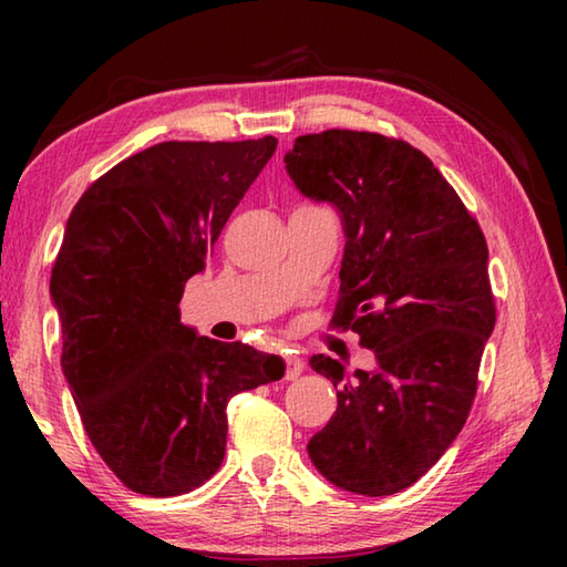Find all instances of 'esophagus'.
<instances>
[{
	"label": "esophagus",
	"mask_w": 567,
	"mask_h": 567,
	"mask_svg": "<svg viewBox=\"0 0 567 567\" xmlns=\"http://www.w3.org/2000/svg\"><path fill=\"white\" fill-rule=\"evenodd\" d=\"M285 365H287V370H285V378H287V380H297L299 375H302V370H305L302 358L290 353V351L285 353Z\"/></svg>",
	"instance_id": "esophagus-1"
}]
</instances>
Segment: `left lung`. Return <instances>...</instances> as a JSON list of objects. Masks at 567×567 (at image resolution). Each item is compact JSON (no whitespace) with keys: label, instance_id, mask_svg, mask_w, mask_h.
Listing matches in <instances>:
<instances>
[{"label":"left lung","instance_id":"8db88e82","mask_svg":"<svg viewBox=\"0 0 567 567\" xmlns=\"http://www.w3.org/2000/svg\"><path fill=\"white\" fill-rule=\"evenodd\" d=\"M295 187L341 214L346 250L331 323L360 336L375 368L329 355L309 365L341 390L309 439L311 463L353 495L402 492L461 433L495 329L487 244L424 153L368 131L299 136L285 153Z\"/></svg>","mask_w":567,"mask_h":567}]
</instances>
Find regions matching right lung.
Wrapping results in <instances>:
<instances>
[{
  "label": "right lung",
  "mask_w": 567,
  "mask_h": 567,
  "mask_svg": "<svg viewBox=\"0 0 567 567\" xmlns=\"http://www.w3.org/2000/svg\"><path fill=\"white\" fill-rule=\"evenodd\" d=\"M275 148L272 136L158 143L102 175L65 224L51 275L60 365L92 445L138 495L207 483L228 400L285 375L280 355L199 336L177 307Z\"/></svg>",
  "instance_id": "obj_1"
}]
</instances>
